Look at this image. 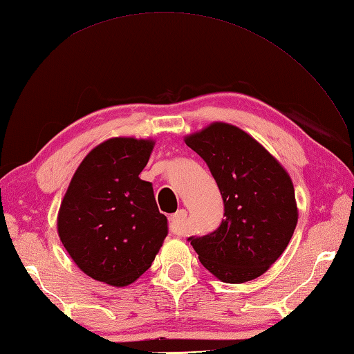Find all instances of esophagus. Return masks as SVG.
Returning a JSON list of instances; mask_svg holds the SVG:
<instances>
[{
    "label": "esophagus",
    "instance_id": "34e87169",
    "mask_svg": "<svg viewBox=\"0 0 354 354\" xmlns=\"http://www.w3.org/2000/svg\"><path fill=\"white\" fill-rule=\"evenodd\" d=\"M185 217H187L185 209H178L175 214H171L169 217L171 232H175V234H179V232H181V225L185 221Z\"/></svg>",
    "mask_w": 354,
    "mask_h": 354
}]
</instances>
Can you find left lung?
<instances>
[{
    "instance_id": "8db88e82",
    "label": "left lung",
    "mask_w": 354,
    "mask_h": 354,
    "mask_svg": "<svg viewBox=\"0 0 354 354\" xmlns=\"http://www.w3.org/2000/svg\"><path fill=\"white\" fill-rule=\"evenodd\" d=\"M185 145L207 162L225 207L219 228L189 242L219 280H254L277 261L295 231L290 176L259 141L228 123H212L185 137Z\"/></svg>"
}]
</instances>
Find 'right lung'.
Here are the masks:
<instances>
[{
	"label": "right lung",
	"instance_id": "add662e5",
	"mask_svg": "<svg viewBox=\"0 0 354 354\" xmlns=\"http://www.w3.org/2000/svg\"><path fill=\"white\" fill-rule=\"evenodd\" d=\"M152 140L117 137L94 147L80 162L62 199L57 232L86 275L127 286L152 265L167 236L152 184L140 179Z\"/></svg>",
	"mask_w": 354,
	"mask_h": 354
}]
</instances>
